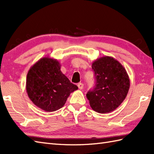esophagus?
I'll return each instance as SVG.
<instances>
[{"label":"esophagus","instance_id":"obj_1","mask_svg":"<svg viewBox=\"0 0 154 154\" xmlns=\"http://www.w3.org/2000/svg\"><path fill=\"white\" fill-rule=\"evenodd\" d=\"M77 86H78V88H79V89H83V87H84V85H83V83H78V85H77Z\"/></svg>","mask_w":154,"mask_h":154}]
</instances>
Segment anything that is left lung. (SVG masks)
Instances as JSON below:
<instances>
[{
  "instance_id": "8db88e82",
  "label": "left lung",
  "mask_w": 154,
  "mask_h": 154,
  "mask_svg": "<svg viewBox=\"0 0 154 154\" xmlns=\"http://www.w3.org/2000/svg\"><path fill=\"white\" fill-rule=\"evenodd\" d=\"M96 79L95 87L87 94L91 107L101 114L116 110L127 96L130 79L119 61L112 57L103 56L93 62Z\"/></svg>"
}]
</instances>
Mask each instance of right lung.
I'll use <instances>...</instances> for the list:
<instances>
[{
    "label": "right lung",
    "instance_id": "add662e5",
    "mask_svg": "<svg viewBox=\"0 0 154 154\" xmlns=\"http://www.w3.org/2000/svg\"><path fill=\"white\" fill-rule=\"evenodd\" d=\"M26 88L32 103L46 112L61 109L70 94L78 89L62 73L60 62L49 57L41 58L30 67Z\"/></svg>",
    "mask_w": 154,
    "mask_h": 154
}]
</instances>
